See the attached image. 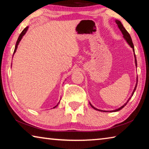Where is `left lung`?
Wrapping results in <instances>:
<instances>
[{
    "mask_svg": "<svg viewBox=\"0 0 149 149\" xmlns=\"http://www.w3.org/2000/svg\"><path fill=\"white\" fill-rule=\"evenodd\" d=\"M116 23L117 24L118 27H119V29H120V31H122V34L123 35V37H124V39L126 40V41L127 42V43L130 45V47L132 48L133 50V52H134V50H134V46H133V42H132V38H131V36H130V35L129 34V33H128L127 31H126V29L124 28V27L123 26V25L122 24V23H121V22L119 21V20H116ZM134 56H135V65H136V67H137V60H136V56H135V52H134ZM137 81H138V78L137 79ZM137 84H136L135 89H134V90H133V91L132 94V97L133 95V94H134V92H135V89H136V87H137ZM132 97H130V98L129 99V100H127V102H126L124 105H123L122 107H120V108H118V109H116V110H115L110 111V112H117V111L120 110L121 109H122V108H123V107H124L126 104H127V103L128 102H129V100H130V99H131V98H132ZM90 105L91 106V107H93V108H94V109H95V110H99V111H102V110L97 109V108H95L94 107H93V106H92L91 104V103H90ZM103 112H107V111H103Z\"/></svg>",
    "mask_w": 149,
    "mask_h": 149,
    "instance_id": "8db88e82",
    "label": "left lung"
}]
</instances>
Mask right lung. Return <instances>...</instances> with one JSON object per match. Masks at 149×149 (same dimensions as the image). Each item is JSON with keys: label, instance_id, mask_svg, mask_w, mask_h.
<instances>
[{"label": "right lung", "instance_id": "right-lung-1", "mask_svg": "<svg viewBox=\"0 0 149 149\" xmlns=\"http://www.w3.org/2000/svg\"><path fill=\"white\" fill-rule=\"evenodd\" d=\"M27 29H28V27H26V28H25V29L23 30V31H22V32L21 33V34L19 35V37H18V39H17V42H16V46H15V49H14V54L15 53V52H16V49H17V45H18L19 41H21V39H22V37H23L24 35L25 34H26V31H27ZM14 54H13V55H14ZM58 104L56 106V107H54V108L56 107L57 106H58Z\"/></svg>", "mask_w": 149, "mask_h": 149}]
</instances>
